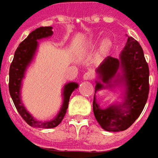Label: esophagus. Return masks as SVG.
Segmentation results:
<instances>
[{
    "label": "esophagus",
    "instance_id": "esophagus-1",
    "mask_svg": "<svg viewBox=\"0 0 158 158\" xmlns=\"http://www.w3.org/2000/svg\"><path fill=\"white\" fill-rule=\"evenodd\" d=\"M92 79H93V73L91 72H87L84 74V79L85 80H90Z\"/></svg>",
    "mask_w": 158,
    "mask_h": 158
}]
</instances>
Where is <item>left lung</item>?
Wrapping results in <instances>:
<instances>
[{
	"label": "left lung",
	"mask_w": 158,
	"mask_h": 158,
	"mask_svg": "<svg viewBox=\"0 0 158 158\" xmlns=\"http://www.w3.org/2000/svg\"><path fill=\"white\" fill-rule=\"evenodd\" d=\"M119 70L121 74L118 73ZM96 73L102 83L96 81L94 93L106 87L113 88L115 85H124L125 100L121 105L101 109L94 96V117L107 131L127 130L141 115L149 94V68L141 45L132 37H128L120 58L107 57L97 69Z\"/></svg>",
	"instance_id": "left-lung-1"
}]
</instances>
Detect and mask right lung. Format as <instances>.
<instances>
[{
  "label": "right lung",
  "instance_id": "obj_1",
  "mask_svg": "<svg viewBox=\"0 0 158 158\" xmlns=\"http://www.w3.org/2000/svg\"><path fill=\"white\" fill-rule=\"evenodd\" d=\"M52 27H41L39 28L35 29L27 37L24 39L19 44L15 54L13 60L11 62L9 70V92L10 97L13 100V103L20 115L29 126L36 128H53L58 126L63 121L64 115L67 112L70 95L75 89L78 88L79 85L77 83L71 82L64 85L63 95L64 101L58 112L53 120L50 121H37L33 116L29 113L23 106L21 100V85L24 78L26 69L34 57L35 52L37 48L38 42L42 38H46L52 35Z\"/></svg>",
  "mask_w": 158,
  "mask_h": 158
}]
</instances>
